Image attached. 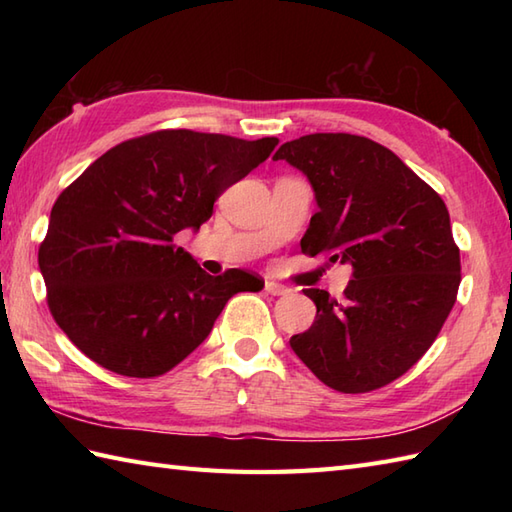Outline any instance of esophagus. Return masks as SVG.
Listing matches in <instances>:
<instances>
[{"instance_id":"34e87169","label":"esophagus","mask_w":512,"mask_h":512,"mask_svg":"<svg viewBox=\"0 0 512 512\" xmlns=\"http://www.w3.org/2000/svg\"><path fill=\"white\" fill-rule=\"evenodd\" d=\"M266 292H268V295H275V297H281V295H288V288L286 286H281V284H277V281H266Z\"/></svg>"}]
</instances>
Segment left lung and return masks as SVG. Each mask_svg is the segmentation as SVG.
I'll return each mask as SVG.
<instances>
[{
    "label": "left lung",
    "instance_id": "obj_1",
    "mask_svg": "<svg viewBox=\"0 0 512 512\" xmlns=\"http://www.w3.org/2000/svg\"><path fill=\"white\" fill-rule=\"evenodd\" d=\"M308 176L319 211L301 253L352 264L343 299L303 292L317 306L290 347L343 394H367L416 365L458 299L460 248L447 204L394 151L354 134H308L279 147Z\"/></svg>",
    "mask_w": 512,
    "mask_h": 512
}]
</instances>
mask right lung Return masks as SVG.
I'll return each instance as SVG.
<instances>
[{
	"label": "right lung",
	"mask_w": 512,
	"mask_h": 512,
	"mask_svg": "<svg viewBox=\"0 0 512 512\" xmlns=\"http://www.w3.org/2000/svg\"><path fill=\"white\" fill-rule=\"evenodd\" d=\"M277 143L160 129L105 151L61 191L39 268L52 319L85 356L121 376H162L209 336L228 299L264 288L242 268L206 275L173 237L209 220Z\"/></svg>",
	"instance_id": "obj_1"
}]
</instances>
